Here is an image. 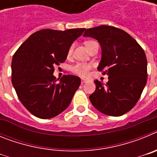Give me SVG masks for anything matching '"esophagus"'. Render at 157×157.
Here are the masks:
<instances>
[{
	"label": "esophagus",
	"mask_w": 157,
	"mask_h": 157,
	"mask_svg": "<svg viewBox=\"0 0 157 157\" xmlns=\"http://www.w3.org/2000/svg\"><path fill=\"white\" fill-rule=\"evenodd\" d=\"M86 80H85V79H83V78H82V81H81L82 84H84V83H86Z\"/></svg>",
	"instance_id": "1"
}]
</instances>
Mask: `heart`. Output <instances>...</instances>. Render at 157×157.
<instances>
[{
  "label": "heart",
  "mask_w": 157,
  "mask_h": 157,
  "mask_svg": "<svg viewBox=\"0 0 157 157\" xmlns=\"http://www.w3.org/2000/svg\"><path fill=\"white\" fill-rule=\"evenodd\" d=\"M94 42V41H86L85 42L86 46H88L90 44ZM72 50V46H71L69 48L68 52L70 53ZM91 66L88 63H76V64L73 65V66L71 67V71L74 74L82 76V77H86L89 75V72L90 71Z\"/></svg>",
  "instance_id": "heart-1"
}]
</instances>
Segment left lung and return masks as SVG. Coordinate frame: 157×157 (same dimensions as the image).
<instances>
[{
	"label": "left lung",
	"instance_id": "8db88e82",
	"mask_svg": "<svg viewBox=\"0 0 157 157\" xmlns=\"http://www.w3.org/2000/svg\"><path fill=\"white\" fill-rule=\"evenodd\" d=\"M84 37L99 41L102 49L98 70L109 75L106 85L96 80L90 100L95 109L108 116H120L133 109L147 82V59L135 39L117 27L101 25L86 29Z\"/></svg>",
	"mask_w": 157,
	"mask_h": 157
}]
</instances>
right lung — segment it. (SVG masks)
Here are the masks:
<instances>
[{"instance_id": "obj_1", "label": "right lung", "mask_w": 157, "mask_h": 157, "mask_svg": "<svg viewBox=\"0 0 157 157\" xmlns=\"http://www.w3.org/2000/svg\"><path fill=\"white\" fill-rule=\"evenodd\" d=\"M85 28L43 29L32 34L14 54L12 82L19 101L40 119H50L69 106L81 80L63 75L59 83L54 67L63 63L69 48Z\"/></svg>"}]
</instances>
